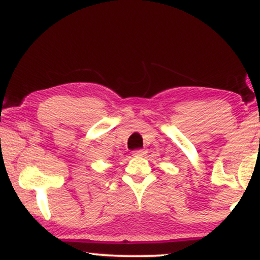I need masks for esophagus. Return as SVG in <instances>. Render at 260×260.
<instances>
[{
	"label": "esophagus",
	"instance_id": "esophagus-1",
	"mask_svg": "<svg viewBox=\"0 0 260 260\" xmlns=\"http://www.w3.org/2000/svg\"><path fill=\"white\" fill-rule=\"evenodd\" d=\"M133 154H134V156H135V157H141V156H145L146 151L142 150V148H140V150H135V151H134Z\"/></svg>",
	"mask_w": 260,
	"mask_h": 260
}]
</instances>
